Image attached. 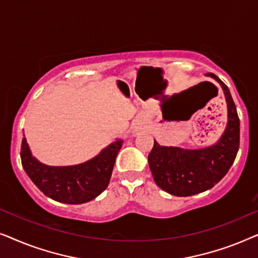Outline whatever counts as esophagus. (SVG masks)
Masks as SVG:
<instances>
[{
	"instance_id": "esophagus-1",
	"label": "esophagus",
	"mask_w": 258,
	"mask_h": 258,
	"mask_svg": "<svg viewBox=\"0 0 258 258\" xmlns=\"http://www.w3.org/2000/svg\"><path fill=\"white\" fill-rule=\"evenodd\" d=\"M141 129H142V123H141V122H136L135 130L137 132V130H141Z\"/></svg>"
}]
</instances>
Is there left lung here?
Here are the masks:
<instances>
[{
  "mask_svg": "<svg viewBox=\"0 0 258 258\" xmlns=\"http://www.w3.org/2000/svg\"><path fill=\"white\" fill-rule=\"evenodd\" d=\"M207 75L221 84L227 98L228 124L221 140L197 150L162 147L155 141L148 155L154 181L174 196H191L213 188L229 171L238 151L239 118L230 91L216 75Z\"/></svg>",
  "mask_w": 258,
  "mask_h": 258,
  "instance_id": "left-lung-1",
  "label": "left lung"
}]
</instances>
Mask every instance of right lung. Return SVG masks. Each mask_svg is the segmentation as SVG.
<instances>
[{"label": "right lung", "instance_id": "add662e5", "mask_svg": "<svg viewBox=\"0 0 258 258\" xmlns=\"http://www.w3.org/2000/svg\"><path fill=\"white\" fill-rule=\"evenodd\" d=\"M122 143L117 140L86 163L48 167L31 156L27 141L23 139L21 162L29 178L45 196L61 203L81 204L94 200L107 188Z\"/></svg>", "mask_w": 258, "mask_h": 258}]
</instances>
